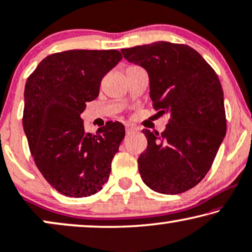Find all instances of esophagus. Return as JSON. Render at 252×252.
Returning a JSON list of instances; mask_svg holds the SVG:
<instances>
[{
    "label": "esophagus",
    "mask_w": 252,
    "mask_h": 252,
    "mask_svg": "<svg viewBox=\"0 0 252 252\" xmlns=\"http://www.w3.org/2000/svg\"><path fill=\"white\" fill-rule=\"evenodd\" d=\"M135 130H136V126H131V124H126V132L128 133V135L129 133H132Z\"/></svg>",
    "instance_id": "34e87169"
}]
</instances>
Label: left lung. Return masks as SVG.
Returning a JSON list of instances; mask_svg holds the SVG:
<instances>
[{"mask_svg": "<svg viewBox=\"0 0 252 252\" xmlns=\"http://www.w3.org/2000/svg\"><path fill=\"white\" fill-rule=\"evenodd\" d=\"M150 77L154 109L168 113L165 131L143 130L147 149L138 158L144 183L177 194L209 172L226 135L223 92L216 71L190 46L158 41L121 50Z\"/></svg>", "mask_w": 252, "mask_h": 252, "instance_id": "left-lung-1", "label": "left lung"}]
</instances>
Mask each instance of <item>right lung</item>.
<instances>
[{
    "label": "right lung",
    "mask_w": 252,
    "mask_h": 252,
    "mask_svg": "<svg viewBox=\"0 0 252 252\" xmlns=\"http://www.w3.org/2000/svg\"><path fill=\"white\" fill-rule=\"evenodd\" d=\"M119 50L73 49L43 59L28 78L23 128L45 180L69 197L102 189L126 135L109 122L95 135L85 131L80 114L99 95L103 76L121 61Z\"/></svg>",
    "instance_id": "right-lung-1"
}]
</instances>
